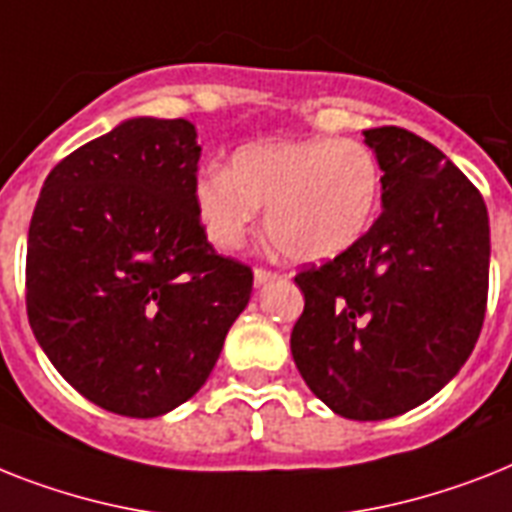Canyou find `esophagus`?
<instances>
[{
	"label": "esophagus",
	"mask_w": 512,
	"mask_h": 512,
	"mask_svg": "<svg viewBox=\"0 0 512 512\" xmlns=\"http://www.w3.org/2000/svg\"><path fill=\"white\" fill-rule=\"evenodd\" d=\"M278 273L276 270H268V268H255V286H263L268 281H276Z\"/></svg>",
	"instance_id": "obj_1"
}]
</instances>
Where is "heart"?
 Segmentation results:
<instances>
[{"mask_svg": "<svg viewBox=\"0 0 512 512\" xmlns=\"http://www.w3.org/2000/svg\"><path fill=\"white\" fill-rule=\"evenodd\" d=\"M381 165L355 139H270L247 144L231 165L194 178V207L207 239L234 249L265 207V231L294 263L342 255L371 228Z\"/></svg>", "mask_w": 512, "mask_h": 512, "instance_id": "heart-1", "label": "heart"}]
</instances>
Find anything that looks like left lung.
<instances>
[{
  "instance_id": "8db88e82",
  "label": "left lung",
  "mask_w": 512,
  "mask_h": 512,
  "mask_svg": "<svg viewBox=\"0 0 512 512\" xmlns=\"http://www.w3.org/2000/svg\"><path fill=\"white\" fill-rule=\"evenodd\" d=\"M363 136L384 170V210L347 252L294 276L305 310L292 355L334 413L384 421L434 397L479 342L489 215L434 144L397 126Z\"/></svg>"
}]
</instances>
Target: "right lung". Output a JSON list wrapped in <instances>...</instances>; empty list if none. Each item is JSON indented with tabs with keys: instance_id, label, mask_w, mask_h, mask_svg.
<instances>
[{
	"instance_id": "right-lung-1",
	"label": "right lung",
	"mask_w": 512,
	"mask_h": 512,
	"mask_svg": "<svg viewBox=\"0 0 512 512\" xmlns=\"http://www.w3.org/2000/svg\"><path fill=\"white\" fill-rule=\"evenodd\" d=\"M189 120L134 118L62 157L33 207L26 310L78 394L155 418L199 392L252 294L194 207Z\"/></svg>"
}]
</instances>
